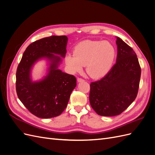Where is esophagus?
Segmentation results:
<instances>
[{
  "instance_id": "1",
  "label": "esophagus",
  "mask_w": 155,
  "mask_h": 155,
  "mask_svg": "<svg viewBox=\"0 0 155 155\" xmlns=\"http://www.w3.org/2000/svg\"><path fill=\"white\" fill-rule=\"evenodd\" d=\"M77 81H78V82H82V81H84V79H81V78H77Z\"/></svg>"
}]
</instances>
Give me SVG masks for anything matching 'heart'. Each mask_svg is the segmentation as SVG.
I'll return each mask as SVG.
<instances>
[{"label": "heart", "mask_w": 155, "mask_h": 155, "mask_svg": "<svg viewBox=\"0 0 155 155\" xmlns=\"http://www.w3.org/2000/svg\"><path fill=\"white\" fill-rule=\"evenodd\" d=\"M116 55L113 45L107 41H83L68 54L64 62L72 73H80L86 65L88 74L94 79L104 77L114 64Z\"/></svg>", "instance_id": "heart-1"}]
</instances>
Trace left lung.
Listing matches in <instances>:
<instances>
[{"mask_svg": "<svg viewBox=\"0 0 155 155\" xmlns=\"http://www.w3.org/2000/svg\"><path fill=\"white\" fill-rule=\"evenodd\" d=\"M116 38V64L100 80L91 83L89 101L97 114L114 116L121 114L137 97L141 68L133 48Z\"/></svg>", "mask_w": 155, "mask_h": 155, "instance_id": "8db88e82", "label": "left lung"}]
</instances>
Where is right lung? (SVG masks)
Instances as JSON below:
<instances>
[{"label":"right lung","mask_w":155,"mask_h":155,"mask_svg":"<svg viewBox=\"0 0 155 155\" xmlns=\"http://www.w3.org/2000/svg\"><path fill=\"white\" fill-rule=\"evenodd\" d=\"M68 37L53 35L30 44L22 55L16 73V91L18 99L31 114L41 118L60 115L67 107L76 86L73 75L58 68L67 53ZM41 59L48 63L46 76L33 81L31 71Z\"/></svg>","instance_id":"add662e5"}]
</instances>
